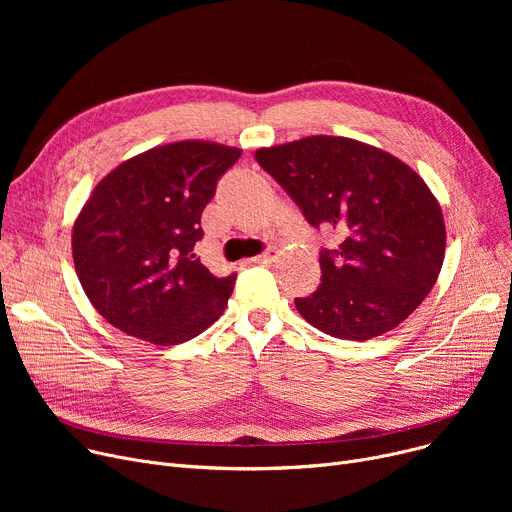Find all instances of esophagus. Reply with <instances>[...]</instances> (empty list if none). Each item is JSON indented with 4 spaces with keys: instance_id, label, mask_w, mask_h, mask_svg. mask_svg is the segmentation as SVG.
Here are the masks:
<instances>
[{
    "instance_id": "1",
    "label": "esophagus",
    "mask_w": 512,
    "mask_h": 512,
    "mask_svg": "<svg viewBox=\"0 0 512 512\" xmlns=\"http://www.w3.org/2000/svg\"><path fill=\"white\" fill-rule=\"evenodd\" d=\"M274 259H276V251H265V253L257 255V257H251L249 263H272Z\"/></svg>"
}]
</instances>
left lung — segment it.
<instances>
[{
  "mask_svg": "<svg viewBox=\"0 0 512 512\" xmlns=\"http://www.w3.org/2000/svg\"><path fill=\"white\" fill-rule=\"evenodd\" d=\"M255 159L313 228L344 236L338 249L319 251V288L294 299L311 326L361 342L421 305L440 274L446 228L417 172L382 149L326 134L257 149Z\"/></svg>",
  "mask_w": 512,
  "mask_h": 512,
  "instance_id": "left-lung-1",
  "label": "left lung"
}]
</instances>
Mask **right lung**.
<instances>
[{
    "label": "right lung",
    "mask_w": 512,
    "mask_h": 512,
    "mask_svg": "<svg viewBox=\"0 0 512 512\" xmlns=\"http://www.w3.org/2000/svg\"><path fill=\"white\" fill-rule=\"evenodd\" d=\"M240 149L180 141L107 174L72 232L74 267L89 301L128 336L172 346L218 319L236 274L213 276L195 255L201 213Z\"/></svg>",
    "instance_id": "right-lung-1"
}]
</instances>
